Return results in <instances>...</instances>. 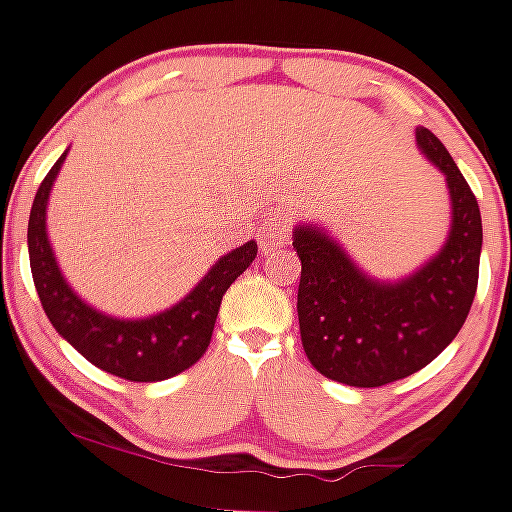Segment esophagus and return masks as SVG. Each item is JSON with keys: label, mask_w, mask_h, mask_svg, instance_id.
Masks as SVG:
<instances>
[{"label": "esophagus", "mask_w": 512, "mask_h": 512, "mask_svg": "<svg viewBox=\"0 0 512 512\" xmlns=\"http://www.w3.org/2000/svg\"><path fill=\"white\" fill-rule=\"evenodd\" d=\"M289 235H292V218L287 213H275L270 215V220L265 223V240L270 245H287Z\"/></svg>", "instance_id": "1"}]
</instances>
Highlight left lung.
<instances>
[{
  "label": "left lung",
  "instance_id": "obj_1",
  "mask_svg": "<svg viewBox=\"0 0 512 512\" xmlns=\"http://www.w3.org/2000/svg\"><path fill=\"white\" fill-rule=\"evenodd\" d=\"M416 146L446 178L451 230L441 250L411 275L376 280L322 225H294L302 260L297 317L314 369L356 389H374L416 374L456 339L478 287V200L456 160L428 128Z\"/></svg>",
  "mask_w": 512,
  "mask_h": 512
}]
</instances>
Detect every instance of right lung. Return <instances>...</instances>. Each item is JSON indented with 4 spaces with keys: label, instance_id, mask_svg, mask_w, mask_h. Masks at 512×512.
I'll list each match as a JSON object with an SVG mask.
<instances>
[{
    "label": "right lung",
    "instance_id": "1",
    "mask_svg": "<svg viewBox=\"0 0 512 512\" xmlns=\"http://www.w3.org/2000/svg\"><path fill=\"white\" fill-rule=\"evenodd\" d=\"M69 148L46 173L29 213V265L34 287L51 327L98 369L128 381H163L190 369L208 349L227 287L252 265L257 242L250 240L220 257L180 302L138 319L113 317L91 307L66 282L49 230L46 208Z\"/></svg>",
    "mask_w": 512,
    "mask_h": 512
}]
</instances>
